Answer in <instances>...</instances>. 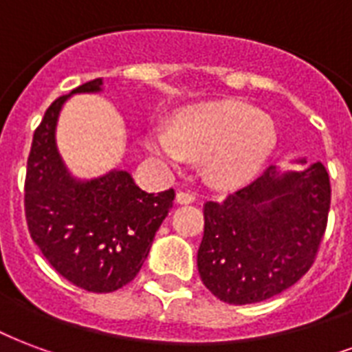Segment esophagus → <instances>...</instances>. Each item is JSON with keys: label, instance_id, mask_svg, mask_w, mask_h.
<instances>
[{"label": "esophagus", "instance_id": "34e87169", "mask_svg": "<svg viewBox=\"0 0 352 352\" xmlns=\"http://www.w3.org/2000/svg\"><path fill=\"white\" fill-rule=\"evenodd\" d=\"M197 200V195L191 191H178L176 192V202L178 204H191Z\"/></svg>", "mask_w": 352, "mask_h": 352}]
</instances>
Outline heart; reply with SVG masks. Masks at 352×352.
Returning <instances> with one entry per match:
<instances>
[{
    "mask_svg": "<svg viewBox=\"0 0 352 352\" xmlns=\"http://www.w3.org/2000/svg\"><path fill=\"white\" fill-rule=\"evenodd\" d=\"M276 144V126L265 111L241 102H211L182 111L170 128L155 126L146 146L161 165L178 170L204 157L217 184H241L260 173Z\"/></svg>",
    "mask_w": 352,
    "mask_h": 352,
    "instance_id": "heart-1",
    "label": "heart"
}]
</instances>
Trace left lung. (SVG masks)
<instances>
[{"instance_id": "left-lung-1", "label": "left lung", "mask_w": 352, "mask_h": 352, "mask_svg": "<svg viewBox=\"0 0 352 352\" xmlns=\"http://www.w3.org/2000/svg\"><path fill=\"white\" fill-rule=\"evenodd\" d=\"M300 170L265 168L219 202H206L197 265L204 286L228 305H252L302 278L316 260L330 210L321 161Z\"/></svg>"}]
</instances>
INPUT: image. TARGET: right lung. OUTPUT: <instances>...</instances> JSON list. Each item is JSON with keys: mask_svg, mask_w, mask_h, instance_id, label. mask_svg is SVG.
Here are the masks:
<instances>
[{"mask_svg": "<svg viewBox=\"0 0 352 352\" xmlns=\"http://www.w3.org/2000/svg\"><path fill=\"white\" fill-rule=\"evenodd\" d=\"M102 85L104 79H92L47 107L33 135L23 200L29 234L50 265L92 293L116 292L135 278L174 200L173 189L142 191L122 168L92 179L66 168L55 141L63 105Z\"/></svg>", "mask_w": 352, "mask_h": 352, "instance_id": "right-lung-1", "label": "right lung"}]
</instances>
